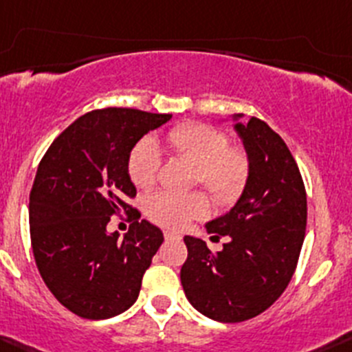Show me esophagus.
I'll return each mask as SVG.
<instances>
[{
    "mask_svg": "<svg viewBox=\"0 0 352 352\" xmlns=\"http://www.w3.org/2000/svg\"><path fill=\"white\" fill-rule=\"evenodd\" d=\"M164 237L168 239V241H171V239H181V235H177V234H175V232H171V230H166L164 232Z\"/></svg>",
    "mask_w": 352,
    "mask_h": 352,
    "instance_id": "esophagus-1",
    "label": "esophagus"
}]
</instances>
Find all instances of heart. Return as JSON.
Instances as JSON below:
<instances>
[{
    "instance_id": "b5f03b06",
    "label": "heart",
    "mask_w": 352,
    "mask_h": 352,
    "mask_svg": "<svg viewBox=\"0 0 352 352\" xmlns=\"http://www.w3.org/2000/svg\"><path fill=\"white\" fill-rule=\"evenodd\" d=\"M166 144L173 152L197 166L198 181L220 205L237 200L248 184L251 161L248 152L229 147V139L215 126L203 123H183L171 129ZM129 176L137 188L147 190L157 181L161 151L151 137L139 140L129 155ZM151 220L161 226L181 229L190 220L206 215L208 200L200 191H157L146 201Z\"/></svg>"
}]
</instances>
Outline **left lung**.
<instances>
[{
    "label": "left lung",
    "instance_id": "obj_1",
    "mask_svg": "<svg viewBox=\"0 0 352 352\" xmlns=\"http://www.w3.org/2000/svg\"><path fill=\"white\" fill-rule=\"evenodd\" d=\"M232 115L251 161L248 184L229 212L208 222L227 237L213 254L201 239L184 237L181 285L188 302L217 322H244L270 309L295 273L307 227V195L285 140L267 123Z\"/></svg>",
    "mask_w": 352,
    "mask_h": 352
}]
</instances>
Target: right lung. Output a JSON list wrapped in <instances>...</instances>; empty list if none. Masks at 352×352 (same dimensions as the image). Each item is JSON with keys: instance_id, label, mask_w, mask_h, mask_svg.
<instances>
[{"instance_id": "right-lung-1", "label": "right lung", "mask_w": 352, "mask_h": 352, "mask_svg": "<svg viewBox=\"0 0 352 352\" xmlns=\"http://www.w3.org/2000/svg\"><path fill=\"white\" fill-rule=\"evenodd\" d=\"M173 115L104 108L82 115L52 142L30 193V237L43 283L72 314L120 315L139 298L142 276L161 248V229L126 205L137 190L129 155ZM126 211L136 222L123 239L106 226Z\"/></svg>"}]
</instances>
